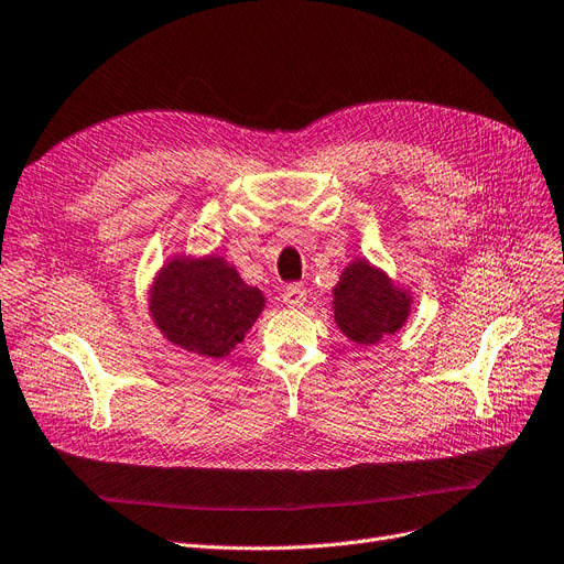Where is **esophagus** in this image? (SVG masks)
<instances>
[{
    "mask_svg": "<svg viewBox=\"0 0 564 564\" xmlns=\"http://www.w3.org/2000/svg\"><path fill=\"white\" fill-rule=\"evenodd\" d=\"M305 299H307V291L303 284H289L282 294V303L286 307H301L305 303Z\"/></svg>",
    "mask_w": 564,
    "mask_h": 564,
    "instance_id": "obj_1",
    "label": "esophagus"
}]
</instances>
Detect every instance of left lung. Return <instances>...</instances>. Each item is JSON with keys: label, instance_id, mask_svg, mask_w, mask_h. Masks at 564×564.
Segmentation results:
<instances>
[{"label": "left lung", "instance_id": "left-lung-1", "mask_svg": "<svg viewBox=\"0 0 564 564\" xmlns=\"http://www.w3.org/2000/svg\"><path fill=\"white\" fill-rule=\"evenodd\" d=\"M410 312V289L395 286L366 259L351 261L333 286L335 324L356 345H377L384 335H395Z\"/></svg>", "mask_w": 564, "mask_h": 564}]
</instances>
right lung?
<instances>
[{
	"label": "right lung",
	"instance_id": "add662e5",
	"mask_svg": "<svg viewBox=\"0 0 564 564\" xmlns=\"http://www.w3.org/2000/svg\"><path fill=\"white\" fill-rule=\"evenodd\" d=\"M265 299L221 257H175L150 286V317L169 343L221 358L245 340Z\"/></svg>",
	"mask_w": 564,
	"mask_h": 564
}]
</instances>
